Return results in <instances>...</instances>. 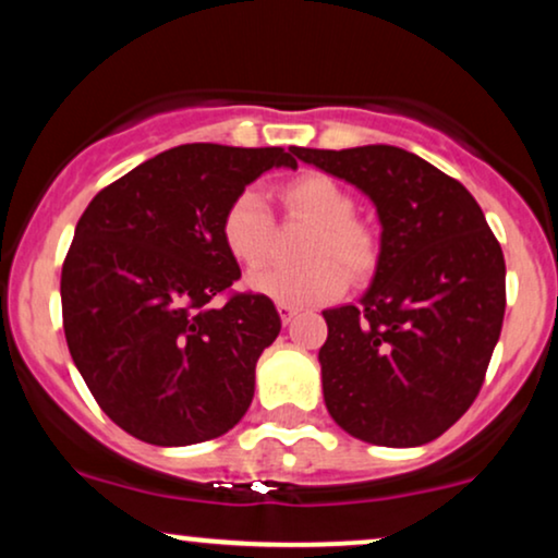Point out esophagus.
<instances>
[{"label": "esophagus", "mask_w": 558, "mask_h": 558, "mask_svg": "<svg viewBox=\"0 0 558 558\" xmlns=\"http://www.w3.org/2000/svg\"><path fill=\"white\" fill-rule=\"evenodd\" d=\"M278 312H280V319H283V325H288L293 317H296L299 306H293V304H278Z\"/></svg>", "instance_id": "obj_1"}]
</instances>
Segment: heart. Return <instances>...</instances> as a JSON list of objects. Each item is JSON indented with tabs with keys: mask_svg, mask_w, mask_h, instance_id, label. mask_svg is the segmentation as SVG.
<instances>
[{
	"mask_svg": "<svg viewBox=\"0 0 558 558\" xmlns=\"http://www.w3.org/2000/svg\"><path fill=\"white\" fill-rule=\"evenodd\" d=\"M280 202L288 217L312 222L304 246L310 259L301 267H262L248 275L252 291L278 304H323L341 296L349 278L362 280L377 265V235L354 217V196L336 178L325 172H304L280 189ZM272 213L265 196L243 189L230 198L222 213L220 235L230 257L246 267L267 259L272 243Z\"/></svg>",
	"mask_w": 558,
	"mask_h": 558,
	"instance_id": "1",
	"label": "heart"
}]
</instances>
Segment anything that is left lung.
<instances>
[{
    "label": "left lung",
    "instance_id": "left-lung-1",
    "mask_svg": "<svg viewBox=\"0 0 558 558\" xmlns=\"http://www.w3.org/2000/svg\"><path fill=\"white\" fill-rule=\"evenodd\" d=\"M291 151L364 191L383 228L360 304L323 312L325 407L364 444H430L472 407L488 373L506 310L501 243L475 196L412 151Z\"/></svg>",
    "mask_w": 558,
    "mask_h": 558
}]
</instances>
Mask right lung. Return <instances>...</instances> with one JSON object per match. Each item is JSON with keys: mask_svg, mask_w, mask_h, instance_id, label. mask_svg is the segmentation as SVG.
<instances>
[{"mask_svg": "<svg viewBox=\"0 0 558 558\" xmlns=\"http://www.w3.org/2000/svg\"><path fill=\"white\" fill-rule=\"evenodd\" d=\"M270 168L296 159L280 146H175L101 189L75 226L60 280L70 356L101 412L144 444L213 440L254 399L280 315L262 293L230 291L241 270L220 222Z\"/></svg>", "mask_w": 558, "mask_h": 558, "instance_id": "add662e5", "label": "right lung"}]
</instances>
